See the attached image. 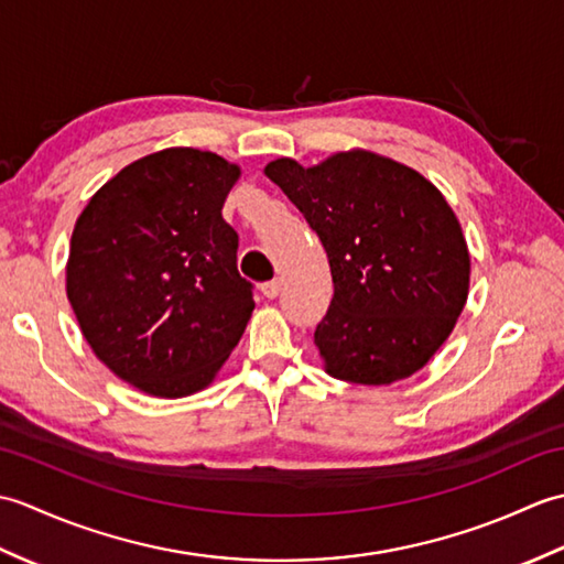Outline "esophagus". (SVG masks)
Returning <instances> with one entry per match:
<instances>
[{"instance_id": "obj_1", "label": "esophagus", "mask_w": 564, "mask_h": 564, "mask_svg": "<svg viewBox=\"0 0 564 564\" xmlns=\"http://www.w3.org/2000/svg\"><path fill=\"white\" fill-rule=\"evenodd\" d=\"M261 293H263V297H269V301H273V297L281 293V281L273 279V281L261 283Z\"/></svg>"}]
</instances>
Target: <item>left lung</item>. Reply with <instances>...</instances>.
Segmentation results:
<instances>
[{
  "label": "left lung",
  "mask_w": 564,
  "mask_h": 564,
  "mask_svg": "<svg viewBox=\"0 0 564 564\" xmlns=\"http://www.w3.org/2000/svg\"><path fill=\"white\" fill-rule=\"evenodd\" d=\"M327 251L334 297L315 329L332 378L390 386L429 364L470 289V254L441 191L368 150L263 170Z\"/></svg>",
  "instance_id": "8db88e82"
}]
</instances>
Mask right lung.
<instances>
[{"mask_svg":"<svg viewBox=\"0 0 564 564\" xmlns=\"http://www.w3.org/2000/svg\"><path fill=\"white\" fill-rule=\"evenodd\" d=\"M239 166L170 148L123 166L77 218L67 297L101 364L154 398L210 386L254 310L223 203Z\"/></svg>","mask_w":564,"mask_h":564,"instance_id":"add662e5","label":"right lung"}]
</instances>
